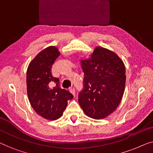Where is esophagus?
<instances>
[{
	"mask_svg": "<svg viewBox=\"0 0 153 153\" xmlns=\"http://www.w3.org/2000/svg\"><path fill=\"white\" fill-rule=\"evenodd\" d=\"M70 93L72 94V95H75V94H76V91H75L74 88H70Z\"/></svg>",
	"mask_w": 153,
	"mask_h": 153,
	"instance_id": "obj_1",
	"label": "esophagus"
}]
</instances>
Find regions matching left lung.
<instances>
[{"label": "left lung", "instance_id": "obj_1", "mask_svg": "<svg viewBox=\"0 0 153 153\" xmlns=\"http://www.w3.org/2000/svg\"><path fill=\"white\" fill-rule=\"evenodd\" d=\"M84 72L79 102L88 116L106 118L116 109L125 87V68L114 52L97 47L89 60H81Z\"/></svg>", "mask_w": 153, "mask_h": 153}]
</instances>
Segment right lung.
<instances>
[{
    "instance_id": "1",
    "label": "right lung",
    "mask_w": 153,
    "mask_h": 153,
    "mask_svg": "<svg viewBox=\"0 0 153 153\" xmlns=\"http://www.w3.org/2000/svg\"><path fill=\"white\" fill-rule=\"evenodd\" d=\"M59 55L56 47H47L37 54L27 70L29 102L37 114L48 120L60 118L68 100L74 97L70 91L60 88L59 79L52 75V65Z\"/></svg>"
}]
</instances>
